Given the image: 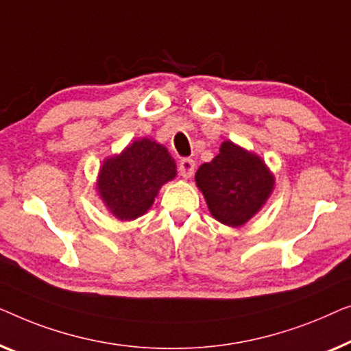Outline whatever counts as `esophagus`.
Here are the masks:
<instances>
[{
	"instance_id": "esophagus-1",
	"label": "esophagus",
	"mask_w": 351,
	"mask_h": 351,
	"mask_svg": "<svg viewBox=\"0 0 351 351\" xmlns=\"http://www.w3.org/2000/svg\"><path fill=\"white\" fill-rule=\"evenodd\" d=\"M178 169H180V175L187 180V178H191L192 175H194L195 162L192 159H182L180 162V167H178Z\"/></svg>"
}]
</instances>
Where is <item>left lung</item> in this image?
Instances as JSON below:
<instances>
[{"instance_id":"8db88e82","label":"left lung","mask_w":351,"mask_h":351,"mask_svg":"<svg viewBox=\"0 0 351 351\" xmlns=\"http://www.w3.org/2000/svg\"><path fill=\"white\" fill-rule=\"evenodd\" d=\"M195 184L216 221L241 227L267 204L275 176L258 154L226 140L219 154L199 167Z\"/></svg>"}]
</instances>
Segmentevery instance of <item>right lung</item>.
<instances>
[{"label": "right lung", "mask_w": 351, "mask_h": 351, "mask_svg": "<svg viewBox=\"0 0 351 351\" xmlns=\"http://www.w3.org/2000/svg\"><path fill=\"white\" fill-rule=\"evenodd\" d=\"M175 176L176 164L169 149L151 138H138L103 160L95 186L114 218L133 221L147 213L160 187Z\"/></svg>", "instance_id": "1"}]
</instances>
